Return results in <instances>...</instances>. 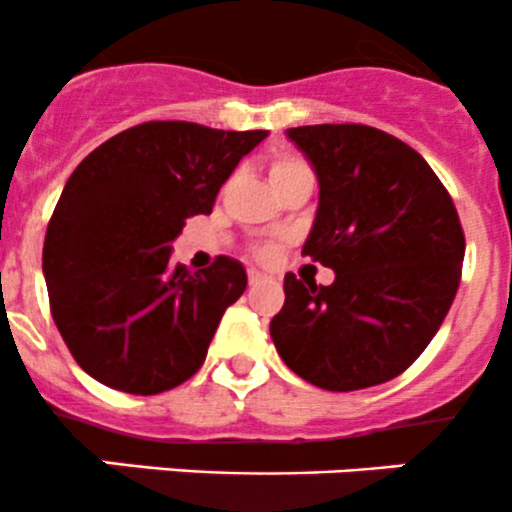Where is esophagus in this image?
Masks as SVG:
<instances>
[{
	"label": "esophagus",
	"mask_w": 512,
	"mask_h": 512,
	"mask_svg": "<svg viewBox=\"0 0 512 512\" xmlns=\"http://www.w3.org/2000/svg\"><path fill=\"white\" fill-rule=\"evenodd\" d=\"M261 281H266V273L258 271V268H249V283H251V286H258Z\"/></svg>",
	"instance_id": "1"
}]
</instances>
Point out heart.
Masks as SVG:
<instances>
[{"label":"heart","instance_id":"b5f03b06","mask_svg":"<svg viewBox=\"0 0 512 512\" xmlns=\"http://www.w3.org/2000/svg\"><path fill=\"white\" fill-rule=\"evenodd\" d=\"M293 166H298V161H291V159H283V161H276V164H273V169H271V174H278V171H286V169H293ZM273 254V249L271 246H261V249H258V256L261 258H268Z\"/></svg>","mask_w":512,"mask_h":512}]
</instances>
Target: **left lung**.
<instances>
[{
	"mask_svg": "<svg viewBox=\"0 0 512 512\" xmlns=\"http://www.w3.org/2000/svg\"><path fill=\"white\" fill-rule=\"evenodd\" d=\"M318 179L303 256L333 268L316 286L283 278L271 321L278 356L326 391H361L401 376L443 323L460 283L465 236L428 161L363 124L286 129Z\"/></svg>",
	"mask_w": 512,
	"mask_h": 512,
	"instance_id": "1",
	"label": "left lung"
}]
</instances>
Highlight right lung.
<instances>
[{
	"label": "right lung",
	"mask_w": 512,
	"mask_h": 512,
	"mask_svg": "<svg viewBox=\"0 0 512 512\" xmlns=\"http://www.w3.org/2000/svg\"><path fill=\"white\" fill-rule=\"evenodd\" d=\"M268 131L146 121L91 151L49 221L42 268L52 316L74 361L104 386L154 396L189 381L246 268L219 256L171 263L191 216L211 214L221 184Z\"/></svg>",
	"instance_id": "1"
}]
</instances>
